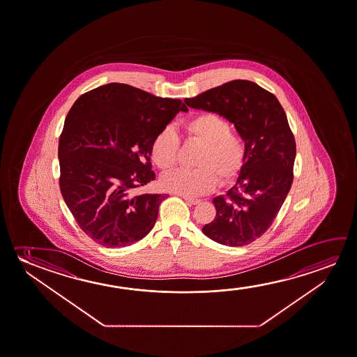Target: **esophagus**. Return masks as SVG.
<instances>
[{
  "label": "esophagus",
  "mask_w": 357,
  "mask_h": 357,
  "mask_svg": "<svg viewBox=\"0 0 357 357\" xmlns=\"http://www.w3.org/2000/svg\"><path fill=\"white\" fill-rule=\"evenodd\" d=\"M183 199H184L187 203L192 204V205H198V204L202 203L200 199L188 198V197H184V195H183Z\"/></svg>",
  "instance_id": "1"
}]
</instances>
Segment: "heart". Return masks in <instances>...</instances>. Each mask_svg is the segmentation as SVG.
<instances>
[{"label": "heart", "mask_w": 357, "mask_h": 357, "mask_svg": "<svg viewBox=\"0 0 357 357\" xmlns=\"http://www.w3.org/2000/svg\"><path fill=\"white\" fill-rule=\"evenodd\" d=\"M188 138L203 143L195 158L197 168L178 169L163 176L162 187L185 197L210 192L216 183L226 185L234 181L246 162V144L231 131L229 121L215 112H200L184 123ZM181 141L172 127H165L151 144L154 165L163 172L174 168Z\"/></svg>", "instance_id": "obj_1"}]
</instances>
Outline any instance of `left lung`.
Returning a JSON list of instances; mask_svg holds the SVG:
<instances>
[{"label": "left lung", "mask_w": 357, "mask_h": 357, "mask_svg": "<svg viewBox=\"0 0 357 357\" xmlns=\"http://www.w3.org/2000/svg\"><path fill=\"white\" fill-rule=\"evenodd\" d=\"M185 104L230 121L246 144V162L226 197L213 200L215 219L203 227L225 246H245L268 230L293 183L296 139L275 95L248 80L210 89Z\"/></svg>", "instance_id": "8db88e82"}]
</instances>
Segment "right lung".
Wrapping results in <instances>:
<instances>
[{
  "instance_id": "obj_1",
  "label": "right lung",
  "mask_w": 357,
  "mask_h": 357,
  "mask_svg": "<svg viewBox=\"0 0 357 357\" xmlns=\"http://www.w3.org/2000/svg\"><path fill=\"white\" fill-rule=\"evenodd\" d=\"M179 111L127 84L93 89L66 115L58 147L59 187L77 225L105 247L139 241L153 229L167 194H136L154 179L151 144Z\"/></svg>"
}]
</instances>
